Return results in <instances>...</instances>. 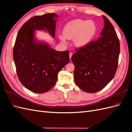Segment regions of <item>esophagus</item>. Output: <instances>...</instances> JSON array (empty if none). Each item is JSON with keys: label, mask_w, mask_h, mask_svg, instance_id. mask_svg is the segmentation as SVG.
<instances>
[{"label": "esophagus", "mask_w": 132, "mask_h": 132, "mask_svg": "<svg viewBox=\"0 0 132 132\" xmlns=\"http://www.w3.org/2000/svg\"><path fill=\"white\" fill-rule=\"evenodd\" d=\"M73 55V53H72V52H70V53H69V58L70 59H71V58H72V56Z\"/></svg>", "instance_id": "obj_1"}]
</instances>
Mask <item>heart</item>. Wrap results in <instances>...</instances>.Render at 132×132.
Listing matches in <instances>:
<instances>
[{
	"instance_id": "obj_1",
	"label": "heart",
	"mask_w": 132,
	"mask_h": 132,
	"mask_svg": "<svg viewBox=\"0 0 132 132\" xmlns=\"http://www.w3.org/2000/svg\"><path fill=\"white\" fill-rule=\"evenodd\" d=\"M97 27L93 21L76 19L68 23L64 28V36L70 40L74 39V44L78 47H83L89 43L94 37ZM63 42L65 38L60 36Z\"/></svg>"
}]
</instances>
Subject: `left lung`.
I'll return each mask as SVG.
<instances>
[{
  "instance_id": "obj_1",
  "label": "left lung",
  "mask_w": 132,
  "mask_h": 132,
  "mask_svg": "<svg viewBox=\"0 0 132 132\" xmlns=\"http://www.w3.org/2000/svg\"><path fill=\"white\" fill-rule=\"evenodd\" d=\"M101 36L83 47L76 49L72 56L74 80L81 90L95 93L102 90L114 77L118 68L120 44L112 24L103 15Z\"/></svg>"
}]
</instances>
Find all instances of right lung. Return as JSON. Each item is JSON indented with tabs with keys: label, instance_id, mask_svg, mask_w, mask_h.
<instances>
[{
	"label": "right lung",
	"instance_id": "right-lung-1",
	"mask_svg": "<svg viewBox=\"0 0 132 132\" xmlns=\"http://www.w3.org/2000/svg\"><path fill=\"white\" fill-rule=\"evenodd\" d=\"M55 13L34 16L18 33L13 48L17 76L24 86L37 93L49 91L55 85L58 73L69 62V51L58 52L34 39L35 30L48 31L55 37Z\"/></svg>",
	"mask_w": 132,
	"mask_h": 132
}]
</instances>
